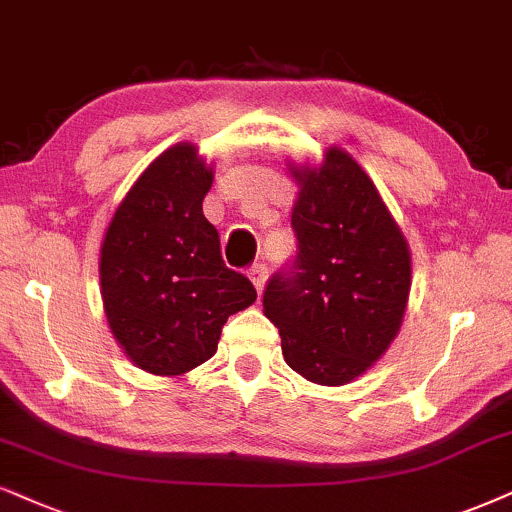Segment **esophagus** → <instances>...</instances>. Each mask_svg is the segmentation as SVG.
Listing matches in <instances>:
<instances>
[{
	"mask_svg": "<svg viewBox=\"0 0 512 512\" xmlns=\"http://www.w3.org/2000/svg\"><path fill=\"white\" fill-rule=\"evenodd\" d=\"M248 276H250L252 286H255V288H257V293H262L264 283H267L269 269H267V267H264V264H255V267H250V271H248Z\"/></svg>",
	"mask_w": 512,
	"mask_h": 512,
	"instance_id": "34e87169",
	"label": "esophagus"
}]
</instances>
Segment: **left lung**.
Wrapping results in <instances>:
<instances>
[{
    "instance_id": "1",
    "label": "left lung",
    "mask_w": 512,
    "mask_h": 512,
    "mask_svg": "<svg viewBox=\"0 0 512 512\" xmlns=\"http://www.w3.org/2000/svg\"><path fill=\"white\" fill-rule=\"evenodd\" d=\"M297 255L269 278L264 316L286 364L316 385L366 373L397 338L411 290V252L371 177L331 146L319 167L290 165Z\"/></svg>"
}]
</instances>
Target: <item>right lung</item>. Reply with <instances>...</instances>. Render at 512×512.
I'll use <instances>...</instances> for the list:
<instances>
[{"mask_svg":"<svg viewBox=\"0 0 512 512\" xmlns=\"http://www.w3.org/2000/svg\"><path fill=\"white\" fill-rule=\"evenodd\" d=\"M212 167L177 144L146 167L122 198L101 243V297L113 338L139 368L181 375L217 352L231 314L257 290L229 269L203 215Z\"/></svg>","mask_w":512,"mask_h":512,"instance_id":"right-lung-1","label":"right lung"}]
</instances>
